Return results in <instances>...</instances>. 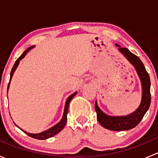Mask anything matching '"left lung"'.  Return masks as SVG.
Returning <instances> with one entry per match:
<instances>
[{
    "label": "left lung",
    "instance_id": "obj_1",
    "mask_svg": "<svg viewBox=\"0 0 158 158\" xmlns=\"http://www.w3.org/2000/svg\"><path fill=\"white\" fill-rule=\"evenodd\" d=\"M116 46L118 47V50L135 66L139 76L141 85H142V99H141V105L135 112L128 115L119 116V117L118 116L113 117V116L107 115L103 113L98 107L96 102L95 104V109L97 113V119L98 122L105 128L112 131H125L136 127L140 123L141 119L143 118L144 115L149 109L151 99V92H150L151 80H150L149 74L138 56L132 53L127 48L121 47L118 44H116Z\"/></svg>",
    "mask_w": 158,
    "mask_h": 158
}]
</instances>
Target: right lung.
<instances>
[{
    "instance_id": "right-lung-1",
    "label": "right lung",
    "mask_w": 158,
    "mask_h": 158,
    "mask_svg": "<svg viewBox=\"0 0 158 158\" xmlns=\"http://www.w3.org/2000/svg\"><path fill=\"white\" fill-rule=\"evenodd\" d=\"M33 46H32V47H30L28 49H27L26 50H25L24 52H23V54H22V55L20 56L19 57V58L17 59V60H16L15 63H14V66H13L12 69H11V72H10V81L11 78H12L13 74H14V71H15V69H17V66H18L19 62H20V60H21L22 59H23V57H24L25 56H26L27 52L30 49L33 48ZM10 81H9L8 85H7V90H8V89H9V85H10ZM76 92H75V93L72 94V95H70V96L68 97V98H67V99H66V105H65L64 113H63V118H62V120L60 121V122H59L58 124H56V125H54L53 127H52V128H51L48 129V130L45 131L41 132V133H39V134H30V133H27V132L24 131H23V130H22V129H21V130L23 131V132H25V133H26L27 135H29L30 137H31V138H36V139H39V140L47 139V138H51V137L54 136V135H56V134L59 133V132H60V131L63 130V128H64L65 125H66V121H67L68 109H69V102H70V101H71V100H72V98H73V97H74V95H76Z\"/></svg>"
}]
</instances>
